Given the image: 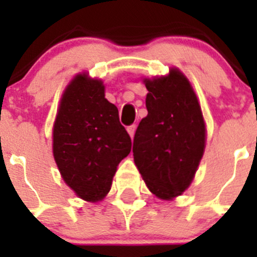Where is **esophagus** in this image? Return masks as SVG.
<instances>
[{
  "label": "esophagus",
  "mask_w": 257,
  "mask_h": 257,
  "mask_svg": "<svg viewBox=\"0 0 257 257\" xmlns=\"http://www.w3.org/2000/svg\"><path fill=\"white\" fill-rule=\"evenodd\" d=\"M135 130H136V126H135V124H131V126L127 127V131H128V134H130L131 139H133L134 135H135Z\"/></svg>",
  "instance_id": "obj_1"
}]
</instances>
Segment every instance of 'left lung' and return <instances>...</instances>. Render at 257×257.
Returning <instances> with one entry per match:
<instances>
[{
	"mask_svg": "<svg viewBox=\"0 0 257 257\" xmlns=\"http://www.w3.org/2000/svg\"><path fill=\"white\" fill-rule=\"evenodd\" d=\"M144 83L148 115L136 128L134 161L149 190L171 199L189 187L203 156V115L189 81L178 69Z\"/></svg>",
	"mask_w": 257,
	"mask_h": 257,
	"instance_id": "left-lung-1",
	"label": "left lung"
}]
</instances>
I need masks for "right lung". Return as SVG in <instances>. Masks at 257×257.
<instances>
[{"label": "right lung", "mask_w": 257, "mask_h": 257, "mask_svg": "<svg viewBox=\"0 0 257 257\" xmlns=\"http://www.w3.org/2000/svg\"><path fill=\"white\" fill-rule=\"evenodd\" d=\"M54 158L79 198L100 201L110 190L118 163L131 152V138L99 79L79 74L69 83L54 123Z\"/></svg>", "instance_id": "obj_1"}]
</instances>
